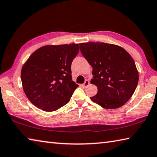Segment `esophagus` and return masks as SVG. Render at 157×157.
<instances>
[{"label": "esophagus", "mask_w": 157, "mask_h": 157, "mask_svg": "<svg viewBox=\"0 0 157 157\" xmlns=\"http://www.w3.org/2000/svg\"><path fill=\"white\" fill-rule=\"evenodd\" d=\"M89 84H90V82H89V81H87V80H85L84 83L82 84V85H83L84 87H87V86H88Z\"/></svg>", "instance_id": "obj_1"}]
</instances>
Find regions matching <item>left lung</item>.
I'll list each match as a JSON object with an SVG mask.
<instances>
[{
    "label": "left lung",
    "mask_w": 157,
    "mask_h": 157,
    "mask_svg": "<svg viewBox=\"0 0 157 157\" xmlns=\"http://www.w3.org/2000/svg\"><path fill=\"white\" fill-rule=\"evenodd\" d=\"M80 50L93 67L91 82L98 87L91 100L105 109H116L131 98L137 86L135 61L119 46L103 42L81 43Z\"/></svg>",
    "instance_id": "8db88e82"
}]
</instances>
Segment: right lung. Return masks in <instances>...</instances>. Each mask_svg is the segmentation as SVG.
<instances>
[{
  "instance_id": "right-lung-1",
  "label": "right lung",
  "mask_w": 157,
  "mask_h": 157,
  "mask_svg": "<svg viewBox=\"0 0 157 157\" xmlns=\"http://www.w3.org/2000/svg\"><path fill=\"white\" fill-rule=\"evenodd\" d=\"M76 44L45 46L29 57L21 71L26 96L44 111L57 110L68 103L78 85L72 81L71 64L78 55Z\"/></svg>"
}]
</instances>
